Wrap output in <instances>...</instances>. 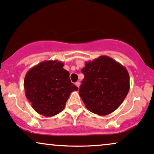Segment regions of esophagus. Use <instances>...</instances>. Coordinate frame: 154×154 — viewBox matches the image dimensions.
I'll return each instance as SVG.
<instances>
[{
    "instance_id": "obj_1",
    "label": "esophagus",
    "mask_w": 154,
    "mask_h": 154,
    "mask_svg": "<svg viewBox=\"0 0 154 154\" xmlns=\"http://www.w3.org/2000/svg\"><path fill=\"white\" fill-rule=\"evenodd\" d=\"M75 85L77 86L78 88H79V86H80V82H76L75 84Z\"/></svg>"
}]
</instances>
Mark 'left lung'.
Instances as JSON below:
<instances>
[{
	"label": "left lung",
	"instance_id": "8db88e82",
	"mask_svg": "<svg viewBox=\"0 0 154 154\" xmlns=\"http://www.w3.org/2000/svg\"><path fill=\"white\" fill-rule=\"evenodd\" d=\"M81 72L84 79L79 95L91 112L100 116L116 110L130 89V76L127 69L108 56L85 63Z\"/></svg>",
	"mask_w": 154,
	"mask_h": 154
}]
</instances>
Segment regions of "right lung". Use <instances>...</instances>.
Wrapping results in <instances>:
<instances>
[{
	"mask_svg": "<svg viewBox=\"0 0 154 154\" xmlns=\"http://www.w3.org/2000/svg\"><path fill=\"white\" fill-rule=\"evenodd\" d=\"M63 66L60 61H43L25 75V95L39 115L52 117L59 114L64 109L71 92L78 90Z\"/></svg>",
	"mask_w": 154,
	"mask_h": 154,
	"instance_id": "obj_1",
	"label": "right lung"
}]
</instances>
